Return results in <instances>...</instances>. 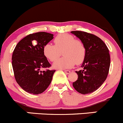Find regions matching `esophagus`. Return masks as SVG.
I'll return each instance as SVG.
<instances>
[{
	"instance_id": "34e87169",
	"label": "esophagus",
	"mask_w": 123,
	"mask_h": 123,
	"mask_svg": "<svg viewBox=\"0 0 123 123\" xmlns=\"http://www.w3.org/2000/svg\"><path fill=\"white\" fill-rule=\"evenodd\" d=\"M64 72H65L67 74H68L70 73V72H71V71H70V70H64Z\"/></svg>"
}]
</instances>
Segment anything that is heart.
Returning a JSON list of instances; mask_svg holds the SVG:
<instances>
[{
  "instance_id": "heart-1",
  "label": "heart",
  "mask_w": 123,
  "mask_h": 123,
  "mask_svg": "<svg viewBox=\"0 0 123 123\" xmlns=\"http://www.w3.org/2000/svg\"><path fill=\"white\" fill-rule=\"evenodd\" d=\"M55 46L47 43L44 46L43 54L46 58L53 62L56 60L62 52V57L53 64L56 69H69L75 64H82L86 56V48L83 43L74 39L73 35L68 34H59L54 40Z\"/></svg>"
}]
</instances>
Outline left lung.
<instances>
[{"mask_svg": "<svg viewBox=\"0 0 123 123\" xmlns=\"http://www.w3.org/2000/svg\"><path fill=\"white\" fill-rule=\"evenodd\" d=\"M86 48V56L81 67L76 71L78 78L73 83L74 88L82 94L93 92L101 86L109 73L111 59L109 49L100 38L82 31H71Z\"/></svg>", "mask_w": 123, "mask_h": 123, "instance_id": "obj_1", "label": "left lung"}]
</instances>
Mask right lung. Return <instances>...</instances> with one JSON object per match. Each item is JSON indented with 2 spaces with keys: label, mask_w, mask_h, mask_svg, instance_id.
<instances>
[{
  "label": "right lung",
  "mask_w": 123,
  "mask_h": 123,
  "mask_svg": "<svg viewBox=\"0 0 123 123\" xmlns=\"http://www.w3.org/2000/svg\"><path fill=\"white\" fill-rule=\"evenodd\" d=\"M53 38V35L49 33H34L23 38L15 46L12 56L14 76L18 84L27 92L42 93L52 82L55 70L41 69L51 65L43 49Z\"/></svg>",
  "instance_id": "add662e5"
}]
</instances>
